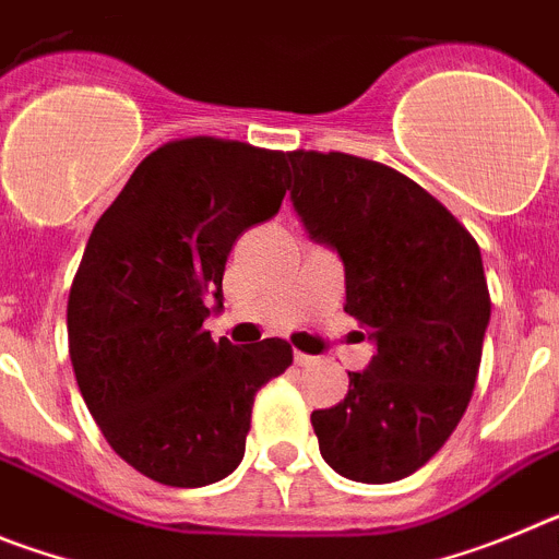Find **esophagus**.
Returning a JSON list of instances; mask_svg holds the SVG:
<instances>
[{
	"mask_svg": "<svg viewBox=\"0 0 559 559\" xmlns=\"http://www.w3.org/2000/svg\"><path fill=\"white\" fill-rule=\"evenodd\" d=\"M294 360H296V367H313L316 364L313 355H305V353H294Z\"/></svg>",
	"mask_w": 559,
	"mask_h": 559,
	"instance_id": "obj_1",
	"label": "esophagus"
}]
</instances>
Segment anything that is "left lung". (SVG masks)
Masks as SVG:
<instances>
[{"mask_svg": "<svg viewBox=\"0 0 559 559\" xmlns=\"http://www.w3.org/2000/svg\"><path fill=\"white\" fill-rule=\"evenodd\" d=\"M305 229L333 246L347 310L378 344L338 406L310 414L324 462L389 484L445 445L473 397L490 290L473 235L417 181L341 151H290Z\"/></svg>", "mask_w": 559, "mask_h": 559, "instance_id": "8db88e82", "label": "left lung"}]
</instances>
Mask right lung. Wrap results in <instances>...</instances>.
I'll return each mask as SVG.
<instances>
[{
    "instance_id": "1",
    "label": "right lung",
    "mask_w": 559,
    "mask_h": 559,
    "mask_svg": "<svg viewBox=\"0 0 559 559\" xmlns=\"http://www.w3.org/2000/svg\"><path fill=\"white\" fill-rule=\"evenodd\" d=\"M285 190L288 153L170 140L136 165L88 235L69 288V358L108 445L153 481L229 476L254 394L294 364L283 338L231 347L204 330L224 308L231 246L280 212Z\"/></svg>"
}]
</instances>
